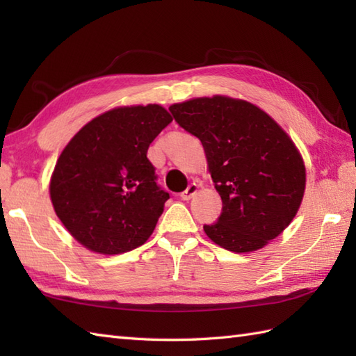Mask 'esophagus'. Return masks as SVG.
Listing matches in <instances>:
<instances>
[{
	"label": "esophagus",
	"mask_w": 356,
	"mask_h": 356,
	"mask_svg": "<svg viewBox=\"0 0 356 356\" xmlns=\"http://www.w3.org/2000/svg\"><path fill=\"white\" fill-rule=\"evenodd\" d=\"M197 188H199V186L195 185V184L188 185L186 190L180 193V197H182L184 200H190V199H193L194 195H195V193H197Z\"/></svg>",
	"instance_id": "esophagus-1"
}]
</instances>
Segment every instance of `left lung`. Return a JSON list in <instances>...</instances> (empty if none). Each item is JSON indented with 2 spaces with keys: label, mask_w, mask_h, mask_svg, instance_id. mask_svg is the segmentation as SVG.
Returning a JSON list of instances; mask_svg holds the SVG:
<instances>
[{
  "label": "left lung",
  "mask_w": 356,
  "mask_h": 356,
  "mask_svg": "<svg viewBox=\"0 0 356 356\" xmlns=\"http://www.w3.org/2000/svg\"><path fill=\"white\" fill-rule=\"evenodd\" d=\"M174 120L205 148L222 214L203 225L228 251L251 252L275 238L297 214L306 170L297 147L255 105L225 96L170 107Z\"/></svg>",
  "instance_id": "1"
}]
</instances>
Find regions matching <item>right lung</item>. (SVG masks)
Segmentation results:
<instances>
[{"label":"right lung","mask_w":356,"mask_h":356,"mask_svg":"<svg viewBox=\"0 0 356 356\" xmlns=\"http://www.w3.org/2000/svg\"><path fill=\"white\" fill-rule=\"evenodd\" d=\"M171 120L156 104L110 110L82 127L59 156L53 208L90 251L128 252L153 234L170 194L156 184L147 151Z\"/></svg>","instance_id":"add662e5"}]
</instances>
